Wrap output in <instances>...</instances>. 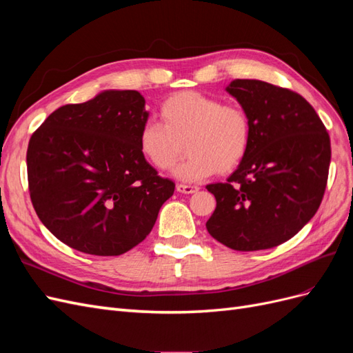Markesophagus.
Instances as JSON below:
<instances>
[{"mask_svg": "<svg viewBox=\"0 0 353 353\" xmlns=\"http://www.w3.org/2000/svg\"><path fill=\"white\" fill-rule=\"evenodd\" d=\"M176 191H179V193H183V194H193V193H197L199 187H197V185L178 184V185H176Z\"/></svg>", "mask_w": 353, "mask_h": 353, "instance_id": "esophagus-1", "label": "esophagus"}]
</instances>
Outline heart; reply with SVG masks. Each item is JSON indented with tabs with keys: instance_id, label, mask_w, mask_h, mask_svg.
I'll list each match as a JSON object with an SVG mask.
<instances>
[{
	"instance_id": "1",
	"label": "heart",
	"mask_w": 353,
	"mask_h": 353,
	"mask_svg": "<svg viewBox=\"0 0 353 353\" xmlns=\"http://www.w3.org/2000/svg\"><path fill=\"white\" fill-rule=\"evenodd\" d=\"M162 122L148 121L138 132V148L159 170L175 166L181 154H190L175 169L183 181H199L213 174H228L248 154L252 126L240 105L196 91H183L160 105Z\"/></svg>"
}]
</instances>
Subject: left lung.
Segmentation results:
<instances>
[{
	"label": "left lung",
	"instance_id": "1",
	"mask_svg": "<svg viewBox=\"0 0 353 353\" xmlns=\"http://www.w3.org/2000/svg\"><path fill=\"white\" fill-rule=\"evenodd\" d=\"M225 90L248 113L252 137L227 183L206 185L216 199L206 228L234 250L271 249L296 236L321 205L330 137L297 92L258 79H236Z\"/></svg>",
	"mask_w": 353,
	"mask_h": 353
}]
</instances>
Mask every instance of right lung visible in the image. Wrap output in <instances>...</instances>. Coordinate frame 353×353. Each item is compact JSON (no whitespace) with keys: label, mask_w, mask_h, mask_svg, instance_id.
Wrapping results in <instances>:
<instances>
[{"label":"right lung","mask_w":353,"mask_h":353,"mask_svg":"<svg viewBox=\"0 0 353 353\" xmlns=\"http://www.w3.org/2000/svg\"><path fill=\"white\" fill-rule=\"evenodd\" d=\"M148 119L138 91L108 90L61 105L32 134L29 193L41 222L69 248L119 256L154 227L175 184L138 148Z\"/></svg>","instance_id":"obj_1"}]
</instances>
